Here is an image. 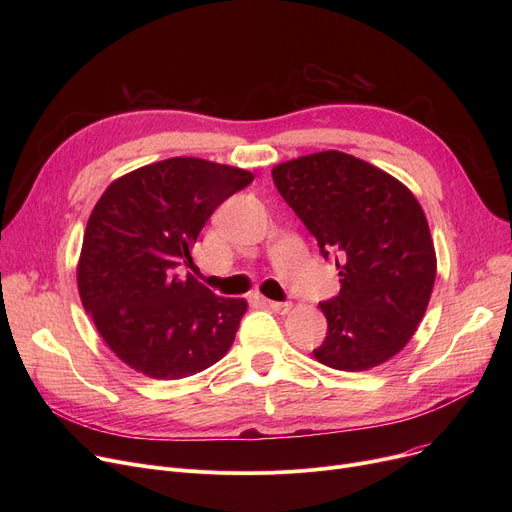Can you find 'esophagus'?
Returning <instances> with one entry per match:
<instances>
[{
  "label": "esophagus",
  "instance_id": "34e87169",
  "mask_svg": "<svg viewBox=\"0 0 512 512\" xmlns=\"http://www.w3.org/2000/svg\"><path fill=\"white\" fill-rule=\"evenodd\" d=\"M263 303H265V307H270L274 313H288V309H290V305L288 303H278V301H267V299H263Z\"/></svg>",
  "mask_w": 512,
  "mask_h": 512
}]
</instances>
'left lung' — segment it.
<instances>
[{
  "instance_id": "1",
  "label": "left lung",
  "mask_w": 512,
  "mask_h": 512,
  "mask_svg": "<svg viewBox=\"0 0 512 512\" xmlns=\"http://www.w3.org/2000/svg\"><path fill=\"white\" fill-rule=\"evenodd\" d=\"M272 176L340 276L338 297L319 303L328 336L315 359L340 371L386 363L417 332L434 290L436 251L419 201L342 151L284 161Z\"/></svg>"
}]
</instances>
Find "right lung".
<instances>
[{
  "label": "right lung",
  "instance_id": "obj_1",
  "mask_svg": "<svg viewBox=\"0 0 512 512\" xmlns=\"http://www.w3.org/2000/svg\"><path fill=\"white\" fill-rule=\"evenodd\" d=\"M240 168L170 157L105 188L87 222L78 292L105 344L134 371L182 380L218 363L234 342L245 299H224L180 267H195L205 222L253 182Z\"/></svg>",
  "mask_w": 512,
  "mask_h": 512
}]
</instances>
